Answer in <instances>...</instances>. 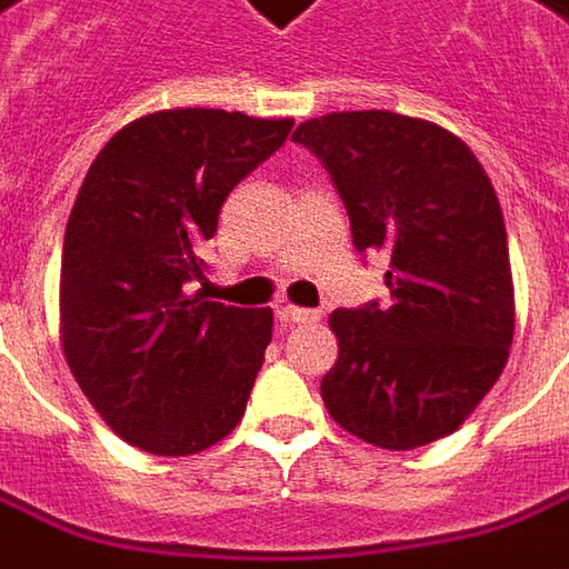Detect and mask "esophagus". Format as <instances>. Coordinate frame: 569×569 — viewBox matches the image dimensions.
Segmentation results:
<instances>
[{
  "label": "esophagus",
  "mask_w": 569,
  "mask_h": 569,
  "mask_svg": "<svg viewBox=\"0 0 569 569\" xmlns=\"http://www.w3.org/2000/svg\"><path fill=\"white\" fill-rule=\"evenodd\" d=\"M317 317H320L317 311L296 308V305H286V308H280V320H283V323H315Z\"/></svg>",
  "instance_id": "obj_1"
}]
</instances>
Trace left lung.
<instances>
[{"instance_id": "obj_1", "label": "left lung", "mask_w": 569, "mask_h": 569, "mask_svg": "<svg viewBox=\"0 0 569 569\" xmlns=\"http://www.w3.org/2000/svg\"><path fill=\"white\" fill-rule=\"evenodd\" d=\"M333 177L358 252L389 258V305L333 311L320 382L342 430L408 451L455 432L508 365L513 283L492 180L446 127L396 111L299 123Z\"/></svg>"}]
</instances>
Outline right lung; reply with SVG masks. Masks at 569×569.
<instances>
[{
  "instance_id": "add662e5",
  "label": "right lung",
  "mask_w": 569,
  "mask_h": 569,
  "mask_svg": "<svg viewBox=\"0 0 569 569\" xmlns=\"http://www.w3.org/2000/svg\"><path fill=\"white\" fill-rule=\"evenodd\" d=\"M292 118L171 108L96 154L64 230L61 346L73 380L123 442L196 455L220 442L273 330L270 308L189 292L233 187L277 152Z\"/></svg>"
}]
</instances>
